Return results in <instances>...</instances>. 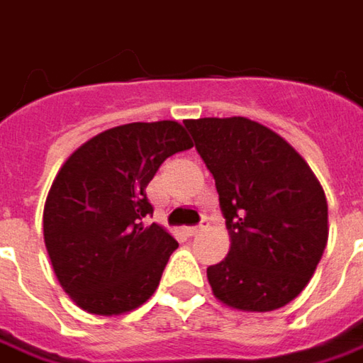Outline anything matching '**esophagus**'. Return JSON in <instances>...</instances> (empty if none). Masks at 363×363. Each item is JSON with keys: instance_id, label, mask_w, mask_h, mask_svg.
<instances>
[{"instance_id": "1", "label": "esophagus", "mask_w": 363, "mask_h": 363, "mask_svg": "<svg viewBox=\"0 0 363 363\" xmlns=\"http://www.w3.org/2000/svg\"><path fill=\"white\" fill-rule=\"evenodd\" d=\"M206 228H208V220H203L200 226H191V228H188V234L189 236H198V234H202Z\"/></svg>"}]
</instances>
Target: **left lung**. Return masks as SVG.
<instances>
[{
  "label": "left lung",
  "mask_w": 363,
  "mask_h": 363,
  "mask_svg": "<svg viewBox=\"0 0 363 363\" xmlns=\"http://www.w3.org/2000/svg\"><path fill=\"white\" fill-rule=\"evenodd\" d=\"M216 179L230 250L208 267L220 303L244 313L285 307L311 281L328 244L317 175L279 133L246 117L184 121Z\"/></svg>",
  "instance_id": "left-lung-1"
}]
</instances>
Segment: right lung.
<instances>
[{
	"label": "right lung",
	"mask_w": 363,
	"mask_h": 363,
	"mask_svg": "<svg viewBox=\"0 0 363 363\" xmlns=\"http://www.w3.org/2000/svg\"><path fill=\"white\" fill-rule=\"evenodd\" d=\"M177 121L127 123L94 135L64 161L44 203V242L58 283L86 313L141 307L160 286L177 240L157 222L147 184L191 149Z\"/></svg>",
	"instance_id": "obj_1"
}]
</instances>
